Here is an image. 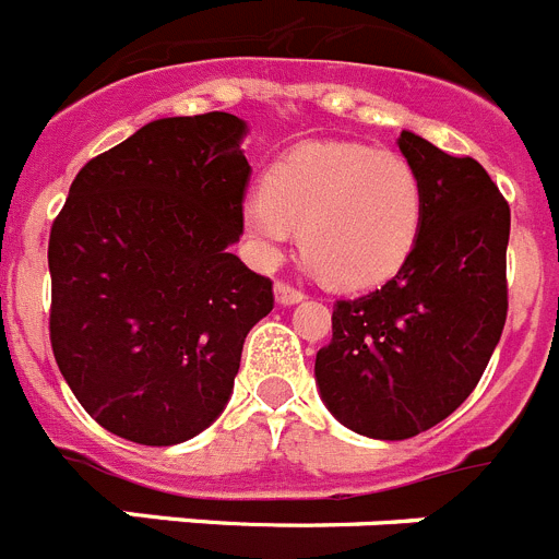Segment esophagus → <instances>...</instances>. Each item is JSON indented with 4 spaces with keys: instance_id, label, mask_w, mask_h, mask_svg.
I'll use <instances>...</instances> for the list:
<instances>
[{
    "instance_id": "obj_1",
    "label": "esophagus",
    "mask_w": 559,
    "mask_h": 559,
    "mask_svg": "<svg viewBox=\"0 0 559 559\" xmlns=\"http://www.w3.org/2000/svg\"><path fill=\"white\" fill-rule=\"evenodd\" d=\"M274 294H276V302L280 305H296L305 299V290L294 288V285H288V283H276Z\"/></svg>"
}]
</instances>
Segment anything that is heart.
Instances as JSON below:
<instances>
[{
    "label": "heart",
    "mask_w": 559,
    "mask_h": 559,
    "mask_svg": "<svg viewBox=\"0 0 559 559\" xmlns=\"http://www.w3.org/2000/svg\"><path fill=\"white\" fill-rule=\"evenodd\" d=\"M423 226V181L403 153L358 142H310L265 173L243 201V229L276 260L294 229L316 274L335 288H369L406 263Z\"/></svg>",
    "instance_id": "heart-1"
}]
</instances>
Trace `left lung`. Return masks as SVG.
<instances>
[{"instance_id": "left-lung-1", "label": "left lung", "mask_w": 559, "mask_h": 559, "mask_svg": "<svg viewBox=\"0 0 559 559\" xmlns=\"http://www.w3.org/2000/svg\"><path fill=\"white\" fill-rule=\"evenodd\" d=\"M400 151L423 181V226L386 285L333 305L316 353L330 412L372 439H408L471 397L507 322L510 204L471 156L412 131Z\"/></svg>"}]
</instances>
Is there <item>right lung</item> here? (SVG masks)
Segmentation results:
<instances>
[{"instance_id":"right-lung-1","label":"right lung","mask_w":559,"mask_h":559,"mask_svg":"<svg viewBox=\"0 0 559 559\" xmlns=\"http://www.w3.org/2000/svg\"><path fill=\"white\" fill-rule=\"evenodd\" d=\"M246 122L167 117L88 159L49 229V341L88 417L179 445L229 403L249 330L274 308L243 235Z\"/></svg>"}]
</instances>
